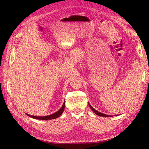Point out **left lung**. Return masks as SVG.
Returning <instances> with one entry per match:
<instances>
[{
  "instance_id": "left-lung-1",
  "label": "left lung",
  "mask_w": 149,
  "mask_h": 149,
  "mask_svg": "<svg viewBox=\"0 0 149 149\" xmlns=\"http://www.w3.org/2000/svg\"><path fill=\"white\" fill-rule=\"evenodd\" d=\"M89 104V106H90V108L91 109V110H92L96 114V115H99V116H106V117H107V116H111L110 115H106V114H104V113H100V112H99V111H97L95 109L93 108V107L90 105V104Z\"/></svg>"
}]
</instances>
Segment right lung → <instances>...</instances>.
I'll list each match as a JSON object with an SVG mask.
<instances>
[{
	"label": "right lung",
	"instance_id": "1",
	"mask_svg": "<svg viewBox=\"0 0 149 149\" xmlns=\"http://www.w3.org/2000/svg\"><path fill=\"white\" fill-rule=\"evenodd\" d=\"M65 103L64 102H63V104L62 107L58 111H56L54 113L52 114V115H48V116H38L30 115H29V114H27V113H26V114L28 116L31 117V118H34V119H38V120H42L55 119V118H58V117L62 115V113H63V111H64V109H65Z\"/></svg>",
	"mask_w": 149,
	"mask_h": 149
}]
</instances>
